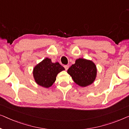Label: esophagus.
Returning <instances> with one entry per match:
<instances>
[{"instance_id":"esophagus-1","label":"esophagus","mask_w":129,"mask_h":129,"mask_svg":"<svg viewBox=\"0 0 129 129\" xmlns=\"http://www.w3.org/2000/svg\"><path fill=\"white\" fill-rule=\"evenodd\" d=\"M64 68L65 69V70H67L69 68V67H70V65H64Z\"/></svg>"}]
</instances>
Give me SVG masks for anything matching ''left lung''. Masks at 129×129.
<instances>
[{"mask_svg":"<svg viewBox=\"0 0 129 129\" xmlns=\"http://www.w3.org/2000/svg\"><path fill=\"white\" fill-rule=\"evenodd\" d=\"M77 85L82 87L88 86L94 82L96 77L97 69L90 60L78 58L67 71Z\"/></svg>","mask_w":129,"mask_h":129,"instance_id":"8db88e82","label":"left lung"}]
</instances>
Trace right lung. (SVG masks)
<instances>
[{"label":"right lung","instance_id":"add662e5","mask_svg":"<svg viewBox=\"0 0 129 129\" xmlns=\"http://www.w3.org/2000/svg\"><path fill=\"white\" fill-rule=\"evenodd\" d=\"M64 70L65 68L58 62L53 63L46 58L34 67L33 77L38 85L48 88L55 81L57 74Z\"/></svg>","mask_w":129,"mask_h":129}]
</instances>
